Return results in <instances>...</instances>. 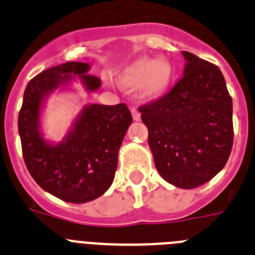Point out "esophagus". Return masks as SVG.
Instances as JSON below:
<instances>
[{
  "label": "esophagus",
  "instance_id": "esophagus-1",
  "mask_svg": "<svg viewBox=\"0 0 255 255\" xmlns=\"http://www.w3.org/2000/svg\"><path fill=\"white\" fill-rule=\"evenodd\" d=\"M131 115H132V119H134V121L140 120V114H139V111L136 110V108H132Z\"/></svg>",
  "mask_w": 255,
  "mask_h": 255
}]
</instances>
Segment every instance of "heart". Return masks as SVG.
I'll return each instance as SVG.
<instances>
[{"instance_id": "1", "label": "heart", "mask_w": 255, "mask_h": 255, "mask_svg": "<svg viewBox=\"0 0 255 255\" xmlns=\"http://www.w3.org/2000/svg\"><path fill=\"white\" fill-rule=\"evenodd\" d=\"M173 79L172 65L164 58L141 56L117 73V83L125 91L140 88V97L145 101L158 100L168 91Z\"/></svg>"}]
</instances>
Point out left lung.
I'll list each match as a JSON object with an SVG mask.
<instances>
[{
	"label": "left lung",
	"instance_id": "left-lung-1",
	"mask_svg": "<svg viewBox=\"0 0 255 255\" xmlns=\"http://www.w3.org/2000/svg\"><path fill=\"white\" fill-rule=\"evenodd\" d=\"M182 78L161 100L139 107L157 171L194 189L225 167L233 149V100L216 65L182 51Z\"/></svg>",
	"mask_w": 255,
	"mask_h": 255
}]
</instances>
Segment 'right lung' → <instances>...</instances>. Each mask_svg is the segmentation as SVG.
I'll return each instance as SVG.
<instances>
[{
    "label": "right lung",
    "mask_w": 255,
    "mask_h": 255,
    "mask_svg": "<svg viewBox=\"0 0 255 255\" xmlns=\"http://www.w3.org/2000/svg\"><path fill=\"white\" fill-rule=\"evenodd\" d=\"M87 62L49 67L26 85L19 114V135L26 168L40 188L69 203H87L112 185L117 155L132 117L125 103L85 105L58 143L47 140L40 116L49 94L80 80L88 93L101 80L89 75Z\"/></svg>",
    "instance_id": "obj_1"
}]
</instances>
